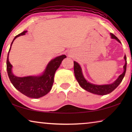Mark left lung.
<instances>
[{
	"mask_svg": "<svg viewBox=\"0 0 132 132\" xmlns=\"http://www.w3.org/2000/svg\"><path fill=\"white\" fill-rule=\"evenodd\" d=\"M110 34L111 35L112 38L117 39L118 42L120 43L119 39H118L114 34H113L112 33H111ZM124 59L126 62H125V64L123 66V73L122 75H120L119 77H118V79L116 80L114 82H113L112 84L106 85H95L88 82L84 79L83 75L82 74L81 69L80 68L79 63H77L76 62H74V73L75 77L78 82H79V84H80V86H81L82 88H84V90L88 91V92L101 95L108 94L112 92V91L119 86V84L122 82L123 79L125 75V73H126V71L127 66L126 55L125 56Z\"/></svg>",
	"mask_w": 132,
	"mask_h": 132,
	"instance_id": "1",
	"label": "left lung"
}]
</instances>
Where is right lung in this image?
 I'll list each match as a JSON object with an SVG mask.
<instances>
[{"mask_svg":"<svg viewBox=\"0 0 132 132\" xmlns=\"http://www.w3.org/2000/svg\"><path fill=\"white\" fill-rule=\"evenodd\" d=\"M26 32L27 31H23L16 35L13 40L11 46L17 37L24 35ZM10 49L11 46L8 52L6 64L9 77L13 86L27 97L32 98L42 97L50 92L54 81L55 71L59 67L63 59L66 57V56L63 55L52 59L48 63L44 73L40 76L19 77L13 75L12 72V65L9 61V54Z\"/></svg>","mask_w":132,"mask_h":132,"instance_id":"1","label":"right lung"}]
</instances>
